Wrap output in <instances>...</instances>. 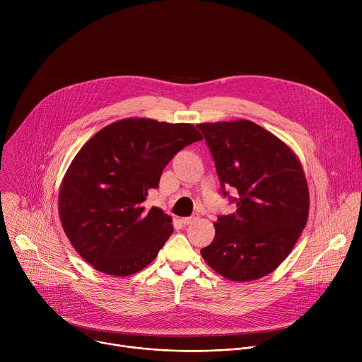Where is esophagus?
<instances>
[{
    "label": "esophagus",
    "instance_id": "esophagus-1",
    "mask_svg": "<svg viewBox=\"0 0 362 362\" xmlns=\"http://www.w3.org/2000/svg\"><path fill=\"white\" fill-rule=\"evenodd\" d=\"M179 221H180V223H182V225H185V226H186V225H190L192 222H194V221H196V218H194V216H193V218H180Z\"/></svg>",
    "mask_w": 362,
    "mask_h": 362
}]
</instances>
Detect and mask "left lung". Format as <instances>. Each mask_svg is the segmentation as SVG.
I'll list each match as a JSON object with an SVG mask.
<instances>
[{
    "instance_id": "left-lung-1",
    "label": "left lung",
    "mask_w": 362,
    "mask_h": 362,
    "mask_svg": "<svg viewBox=\"0 0 362 362\" xmlns=\"http://www.w3.org/2000/svg\"><path fill=\"white\" fill-rule=\"evenodd\" d=\"M197 127L222 187L239 194L236 211L214 223L215 238L200 250L202 257L229 281L264 278L286 259L308 221L309 189L300 160L285 141L250 120Z\"/></svg>"
}]
</instances>
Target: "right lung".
<instances>
[{
    "mask_svg": "<svg viewBox=\"0 0 362 362\" xmlns=\"http://www.w3.org/2000/svg\"><path fill=\"white\" fill-rule=\"evenodd\" d=\"M202 134L190 123L117 120L83 144L59 192V215L73 247L95 271L133 275L173 233L172 218L143 202L175 154Z\"/></svg>",
    "mask_w": 362,
    "mask_h": 362,
    "instance_id": "add662e5",
    "label": "right lung"
}]
</instances>
